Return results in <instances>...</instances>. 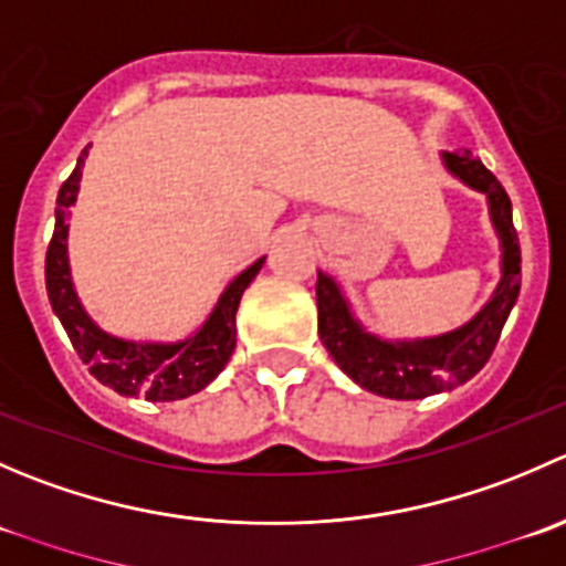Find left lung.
Masks as SVG:
<instances>
[{"instance_id":"1","label":"left lung","mask_w":566,"mask_h":566,"mask_svg":"<svg viewBox=\"0 0 566 566\" xmlns=\"http://www.w3.org/2000/svg\"><path fill=\"white\" fill-rule=\"evenodd\" d=\"M443 158L460 180L488 193L490 216L504 247V279L471 323L436 339L380 342L364 334L336 284L325 273H317V323L325 350L358 386L389 399H421L471 380L493 356L501 328L521 293V243L504 186L471 150L447 153Z\"/></svg>"}]
</instances>
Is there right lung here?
<instances>
[{"label": "right lung", "instance_id": "add662e5", "mask_svg": "<svg viewBox=\"0 0 566 566\" xmlns=\"http://www.w3.org/2000/svg\"><path fill=\"white\" fill-rule=\"evenodd\" d=\"M87 150L78 156L76 169L62 182L56 197V224L45 251V290H49L51 310L67 331L73 350L90 367V375L101 384L125 397L142 394L150 402H172L191 397L210 384L224 369L235 350V312L243 290L262 268L265 256L247 268L219 298L216 310L205 319L202 328L180 345H136V342L114 339L104 334L93 319L84 315L67 271L65 238H67V208L76 202L78 180Z\"/></svg>", "mask_w": 566, "mask_h": 566}]
</instances>
